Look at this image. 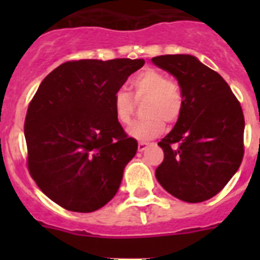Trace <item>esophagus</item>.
<instances>
[{"label":"esophagus","mask_w":260,"mask_h":260,"mask_svg":"<svg viewBox=\"0 0 260 260\" xmlns=\"http://www.w3.org/2000/svg\"><path fill=\"white\" fill-rule=\"evenodd\" d=\"M151 146V143H146V142H140L138 144V150L140 151V152H143V151H146L148 147Z\"/></svg>","instance_id":"34e87169"}]
</instances>
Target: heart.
<instances>
[{
  "mask_svg": "<svg viewBox=\"0 0 260 260\" xmlns=\"http://www.w3.org/2000/svg\"><path fill=\"white\" fill-rule=\"evenodd\" d=\"M135 98H146L144 116L147 118L132 122L128 135L136 140H150L165 129V122L175 121L182 108V95L178 85L154 69L139 73L131 82ZM114 116L121 124L129 122L134 113V101L126 91L117 90L112 98Z\"/></svg>",
  "mask_w": 260,
  "mask_h": 260,
  "instance_id": "b5f03b06",
  "label": "heart"
}]
</instances>
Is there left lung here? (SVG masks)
<instances>
[{
	"mask_svg": "<svg viewBox=\"0 0 260 260\" xmlns=\"http://www.w3.org/2000/svg\"><path fill=\"white\" fill-rule=\"evenodd\" d=\"M151 62L177 79L182 95L175 125L158 143L165 159L156 179L182 201H206L230 182L243 160L242 106L221 75L193 55H162Z\"/></svg>",
	"mask_w": 260,
	"mask_h": 260,
	"instance_id": "left-lung-1",
	"label": "left lung"
}]
</instances>
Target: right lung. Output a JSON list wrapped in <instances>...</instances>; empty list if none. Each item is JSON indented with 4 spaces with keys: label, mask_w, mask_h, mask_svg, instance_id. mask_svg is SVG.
Here are the masks:
<instances>
[{
    "label": "right lung",
    "mask_w": 260,
    "mask_h": 260,
    "mask_svg": "<svg viewBox=\"0 0 260 260\" xmlns=\"http://www.w3.org/2000/svg\"><path fill=\"white\" fill-rule=\"evenodd\" d=\"M144 59L66 62L40 83L26 112L28 169L39 189L71 212L89 213L116 196L138 151L112 98Z\"/></svg>",
    "instance_id": "1"
}]
</instances>
